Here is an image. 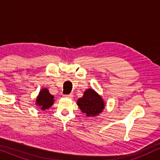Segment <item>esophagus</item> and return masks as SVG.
<instances>
[{
    "label": "esophagus",
    "instance_id": "esophagus-1",
    "mask_svg": "<svg viewBox=\"0 0 160 160\" xmlns=\"http://www.w3.org/2000/svg\"><path fill=\"white\" fill-rule=\"evenodd\" d=\"M65 98H73V95L72 94H68V95H65Z\"/></svg>",
    "mask_w": 160,
    "mask_h": 160
}]
</instances>
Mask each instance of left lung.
Returning <instances> with one entry per match:
<instances>
[{"instance_id":"left-lung-1","label":"left lung","mask_w":160,"mask_h":160,"mask_svg":"<svg viewBox=\"0 0 160 160\" xmlns=\"http://www.w3.org/2000/svg\"><path fill=\"white\" fill-rule=\"evenodd\" d=\"M77 105L87 117H96L105 108L103 98L92 88L85 90L83 96L77 100Z\"/></svg>"}]
</instances>
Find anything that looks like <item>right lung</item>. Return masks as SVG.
Here are the masks:
<instances>
[{
	"instance_id": "1",
	"label": "right lung",
	"mask_w": 160,
	"mask_h": 160,
	"mask_svg": "<svg viewBox=\"0 0 160 160\" xmlns=\"http://www.w3.org/2000/svg\"><path fill=\"white\" fill-rule=\"evenodd\" d=\"M54 101L53 95L50 94L49 90L48 88H44L39 91V94L35 100V105L38 106L41 110H46L53 106Z\"/></svg>"
}]
</instances>
